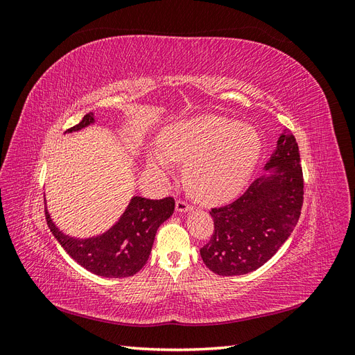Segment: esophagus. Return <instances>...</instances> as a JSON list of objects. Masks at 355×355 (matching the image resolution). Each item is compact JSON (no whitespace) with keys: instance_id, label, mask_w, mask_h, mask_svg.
Instances as JSON below:
<instances>
[{"instance_id":"obj_1","label":"esophagus","mask_w":355,"mask_h":355,"mask_svg":"<svg viewBox=\"0 0 355 355\" xmlns=\"http://www.w3.org/2000/svg\"><path fill=\"white\" fill-rule=\"evenodd\" d=\"M192 207L189 206V204L185 201V200H178L176 201V211L179 213H187L189 211Z\"/></svg>"}]
</instances>
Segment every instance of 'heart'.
<instances>
[{"label":"heart","mask_w":355,"mask_h":355,"mask_svg":"<svg viewBox=\"0 0 355 355\" xmlns=\"http://www.w3.org/2000/svg\"><path fill=\"white\" fill-rule=\"evenodd\" d=\"M262 153L253 127L223 115H197L170 124L159 148L148 157V167L168 175L173 161H187L185 184L202 202L216 204L237 197L249 184Z\"/></svg>","instance_id":"obj_1"}]
</instances>
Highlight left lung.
I'll return each instance as SVG.
<instances>
[{
    "mask_svg": "<svg viewBox=\"0 0 355 355\" xmlns=\"http://www.w3.org/2000/svg\"><path fill=\"white\" fill-rule=\"evenodd\" d=\"M266 173L234 202L211 209L214 231L200 249L218 275H243L261 268L293 232L304 202V176L293 135H282Z\"/></svg>",
    "mask_w": 355,
    "mask_h": 355,
    "instance_id": "1",
    "label": "left lung"
}]
</instances>
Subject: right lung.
Wrapping results in <instances>:
<instances>
[{"instance_id":"obj_1","label":"right lung","mask_w":355,"mask_h":355,"mask_svg":"<svg viewBox=\"0 0 355 355\" xmlns=\"http://www.w3.org/2000/svg\"><path fill=\"white\" fill-rule=\"evenodd\" d=\"M94 124V114L84 115L83 120L67 133L80 132ZM175 210V200H149L132 197L124 213L103 234L89 239H77L60 231L53 222L46 204V219L50 231L72 259L85 270L106 278H123L139 272L151 254L159 225L166 222Z\"/></svg>"}]
</instances>
